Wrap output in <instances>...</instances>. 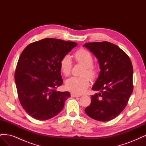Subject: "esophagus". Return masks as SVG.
<instances>
[{"label":"esophagus","instance_id":"esophagus-1","mask_svg":"<svg viewBox=\"0 0 146 146\" xmlns=\"http://www.w3.org/2000/svg\"><path fill=\"white\" fill-rule=\"evenodd\" d=\"M71 97L72 98H80V95H77L74 93H71Z\"/></svg>","mask_w":146,"mask_h":146}]
</instances>
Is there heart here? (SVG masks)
Returning a JSON list of instances; mask_svg holds the SVG:
<instances>
[{
    "label": "heart",
    "instance_id": "heart-1",
    "mask_svg": "<svg viewBox=\"0 0 146 146\" xmlns=\"http://www.w3.org/2000/svg\"><path fill=\"white\" fill-rule=\"evenodd\" d=\"M75 61L84 66L83 76H86L90 78L93 79L98 74V70L93 65V56L91 53L85 49L77 50L74 55ZM72 60L68 55H64L60 61V66L61 71L65 76H69L72 68ZM90 85V81L86 77H72L66 82L67 89L73 93L81 94L86 91Z\"/></svg>",
    "mask_w": 146,
    "mask_h": 146
}]
</instances>
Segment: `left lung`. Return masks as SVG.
<instances>
[{"mask_svg": "<svg viewBox=\"0 0 146 146\" xmlns=\"http://www.w3.org/2000/svg\"><path fill=\"white\" fill-rule=\"evenodd\" d=\"M98 59L100 72L92 90L100 91L91 96L85 111L99 121L116 117L126 107L133 90V69L131 60L117 46L107 41L83 45Z\"/></svg>", "mask_w": 146, "mask_h": 146, "instance_id": "obj_1", "label": "left lung"}]
</instances>
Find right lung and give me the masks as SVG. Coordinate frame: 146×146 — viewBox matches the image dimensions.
<instances>
[{
	"mask_svg": "<svg viewBox=\"0 0 146 146\" xmlns=\"http://www.w3.org/2000/svg\"><path fill=\"white\" fill-rule=\"evenodd\" d=\"M77 43L45 38L30 44L17 62L15 79L22 107L30 116L44 121L63 110L69 92L57 91L63 84L60 63Z\"/></svg>",
	"mask_w": 146,
	"mask_h": 146,
	"instance_id": "right-lung-1",
	"label": "right lung"
}]
</instances>
